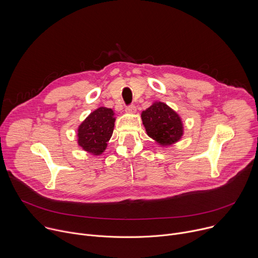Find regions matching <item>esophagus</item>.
Segmentation results:
<instances>
[{
    "label": "esophagus",
    "mask_w": 258,
    "mask_h": 258,
    "mask_svg": "<svg viewBox=\"0 0 258 258\" xmlns=\"http://www.w3.org/2000/svg\"><path fill=\"white\" fill-rule=\"evenodd\" d=\"M137 107L135 105H128L125 107V112L127 113H136Z\"/></svg>",
    "instance_id": "esophagus-1"
}]
</instances>
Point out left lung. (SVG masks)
<instances>
[{
  "label": "left lung",
  "instance_id": "1",
  "mask_svg": "<svg viewBox=\"0 0 258 258\" xmlns=\"http://www.w3.org/2000/svg\"><path fill=\"white\" fill-rule=\"evenodd\" d=\"M141 116L147 135L162 146L176 143L183 134L180 117L163 102L153 103Z\"/></svg>",
  "mask_w": 258,
  "mask_h": 258
}]
</instances>
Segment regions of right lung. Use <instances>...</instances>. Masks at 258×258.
Wrapping results in <instances>:
<instances>
[{
  "label": "right lung",
  "mask_w": 258,
  "mask_h": 258,
  "mask_svg": "<svg viewBox=\"0 0 258 258\" xmlns=\"http://www.w3.org/2000/svg\"><path fill=\"white\" fill-rule=\"evenodd\" d=\"M114 112L112 109L100 107L93 111L79 126L78 143L93 155L102 154L114 130Z\"/></svg>",
  "instance_id": "add662e5"
}]
</instances>
